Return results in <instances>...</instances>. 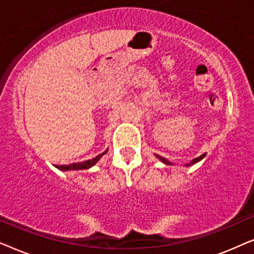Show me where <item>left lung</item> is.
<instances>
[{
  "label": "left lung",
  "mask_w": 254,
  "mask_h": 254,
  "mask_svg": "<svg viewBox=\"0 0 254 254\" xmlns=\"http://www.w3.org/2000/svg\"><path fill=\"white\" fill-rule=\"evenodd\" d=\"M156 157H157L159 161H161L162 163H164V164H166V165H175L173 164L172 162H170L169 159H165V158H163V157H161V156H158V155H156ZM206 157V154H202L201 156H199V157H196V158H194V159H192V161L190 162H189V163H186V164H184V166H186V168H189V166H192V165H194V164H196L197 162H200V161H202V159Z\"/></svg>",
  "instance_id": "8db88e82"
}]
</instances>
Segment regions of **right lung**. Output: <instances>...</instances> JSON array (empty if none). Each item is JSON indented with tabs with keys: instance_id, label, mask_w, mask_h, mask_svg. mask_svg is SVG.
Masks as SVG:
<instances>
[{
	"instance_id": "right-lung-1",
	"label": "right lung",
	"mask_w": 254,
	"mask_h": 254,
	"mask_svg": "<svg viewBox=\"0 0 254 254\" xmlns=\"http://www.w3.org/2000/svg\"><path fill=\"white\" fill-rule=\"evenodd\" d=\"M107 151H109V149H106V150L102 152V154L96 156L95 158L89 159V161L81 162V163H74V164H69V165H60V166H57V168L59 170H61V171H71V170H88L90 168H92L93 165H96L97 163L99 162V159L102 158Z\"/></svg>"
}]
</instances>
